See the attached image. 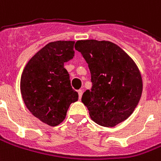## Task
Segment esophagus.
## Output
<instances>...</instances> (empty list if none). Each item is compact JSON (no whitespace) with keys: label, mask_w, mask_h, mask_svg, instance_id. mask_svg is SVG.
<instances>
[{"label":"esophagus","mask_w":161,"mask_h":161,"mask_svg":"<svg viewBox=\"0 0 161 161\" xmlns=\"http://www.w3.org/2000/svg\"><path fill=\"white\" fill-rule=\"evenodd\" d=\"M83 93H84V90H79L78 91V97H79V98H81L82 97V95H83Z\"/></svg>","instance_id":"1"}]
</instances>
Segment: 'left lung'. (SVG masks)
<instances>
[{
	"label": "left lung",
	"mask_w": 161,
	"mask_h": 161,
	"mask_svg": "<svg viewBox=\"0 0 161 161\" xmlns=\"http://www.w3.org/2000/svg\"><path fill=\"white\" fill-rule=\"evenodd\" d=\"M88 64L92 87L82 96L94 122L113 127L128 119L141 97L143 83L134 61L109 41L81 40L75 44Z\"/></svg>",
	"instance_id": "obj_1"
}]
</instances>
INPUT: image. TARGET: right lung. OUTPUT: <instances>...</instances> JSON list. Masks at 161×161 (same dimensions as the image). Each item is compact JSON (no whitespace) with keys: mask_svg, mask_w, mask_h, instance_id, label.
<instances>
[{"mask_svg":"<svg viewBox=\"0 0 161 161\" xmlns=\"http://www.w3.org/2000/svg\"><path fill=\"white\" fill-rule=\"evenodd\" d=\"M74 41L49 42L30 58L21 77V93L26 107L42 122L56 126L64 120L78 93L70 85L64 67L74 57Z\"/></svg>","mask_w":161,"mask_h":161,"instance_id":"right-lung-1","label":"right lung"}]
</instances>
